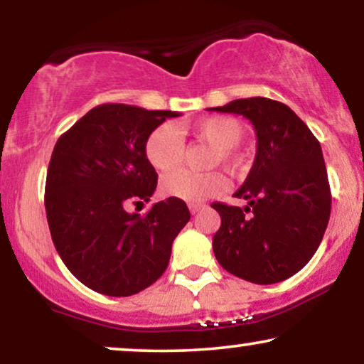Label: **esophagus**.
I'll use <instances>...</instances> for the list:
<instances>
[{
	"instance_id": "esophagus-1",
	"label": "esophagus",
	"mask_w": 364,
	"mask_h": 364,
	"mask_svg": "<svg viewBox=\"0 0 364 364\" xmlns=\"http://www.w3.org/2000/svg\"><path fill=\"white\" fill-rule=\"evenodd\" d=\"M203 208L202 203H188V210H191L192 215H196V213H198Z\"/></svg>"
}]
</instances>
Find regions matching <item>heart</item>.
Masks as SVG:
<instances>
[{"instance_id":"obj_1","label":"heart","mask_w":364,"mask_h":364,"mask_svg":"<svg viewBox=\"0 0 364 364\" xmlns=\"http://www.w3.org/2000/svg\"><path fill=\"white\" fill-rule=\"evenodd\" d=\"M191 132L200 141H205L210 146L217 147L213 161L225 164L230 168L240 166V157L235 152V147L242 142L243 129L237 119L225 116L203 117L192 124ZM144 154L156 171H172L181 164L183 157V142L181 134L171 124L157 126L146 139ZM225 178L220 173H197L186 171V168L168 173L161 182L164 196L192 203L217 196L225 188Z\"/></svg>"}]
</instances>
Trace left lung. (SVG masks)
I'll list each match as a JSON object with an SVG mask.
<instances>
[{
    "mask_svg": "<svg viewBox=\"0 0 364 364\" xmlns=\"http://www.w3.org/2000/svg\"><path fill=\"white\" fill-rule=\"evenodd\" d=\"M208 111L247 117L257 134L255 162L235 192L248 203H212L222 218L212 240L215 258L258 285L287 280L311 260L330 220L320 142L290 107L268 97L235 99Z\"/></svg>",
    "mask_w": 364,
    "mask_h": 364,
    "instance_id": "obj_1",
    "label": "left lung"
}]
</instances>
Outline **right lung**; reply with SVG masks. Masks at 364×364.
<instances>
[{"label": "right lung", "mask_w": 364, "mask_h": 364, "mask_svg": "<svg viewBox=\"0 0 364 364\" xmlns=\"http://www.w3.org/2000/svg\"><path fill=\"white\" fill-rule=\"evenodd\" d=\"M177 116L101 104L54 146L44 193L48 225L64 265L94 291L131 296L151 287L166 272L173 238L191 220L186 202L171 197L146 215L126 210L151 200L157 172L144 144Z\"/></svg>", "instance_id": "add662e5"}]
</instances>
